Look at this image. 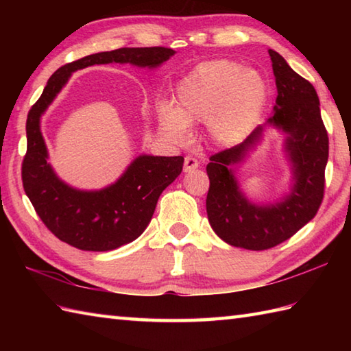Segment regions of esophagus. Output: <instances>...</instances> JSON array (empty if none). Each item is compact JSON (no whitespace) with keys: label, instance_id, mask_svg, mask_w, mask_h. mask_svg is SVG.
Returning a JSON list of instances; mask_svg holds the SVG:
<instances>
[{"label":"esophagus","instance_id":"34e87169","mask_svg":"<svg viewBox=\"0 0 351 351\" xmlns=\"http://www.w3.org/2000/svg\"><path fill=\"white\" fill-rule=\"evenodd\" d=\"M197 167H199V162H197V160L195 158V156H191V155L185 156V160H184V171H191V170H195Z\"/></svg>","mask_w":351,"mask_h":351}]
</instances>
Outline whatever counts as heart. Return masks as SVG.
I'll return each instance as SVG.
<instances>
[{"mask_svg": "<svg viewBox=\"0 0 351 351\" xmlns=\"http://www.w3.org/2000/svg\"><path fill=\"white\" fill-rule=\"evenodd\" d=\"M267 98V86L244 66L214 60L199 64L176 88V107L161 102L158 130L170 143L185 145L190 126L210 122L214 140L232 143L249 131Z\"/></svg>", "mask_w": 351, "mask_h": 351, "instance_id": "1", "label": "heart"}]
</instances>
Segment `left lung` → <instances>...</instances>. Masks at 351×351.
I'll list each match as a JSON object with an SVG mask.
<instances>
[{
    "mask_svg": "<svg viewBox=\"0 0 351 351\" xmlns=\"http://www.w3.org/2000/svg\"><path fill=\"white\" fill-rule=\"evenodd\" d=\"M278 87V98L267 123L287 134L286 148L293 166V187L278 204L256 206L245 198L230 166L262 136L258 126L243 143L210 156L206 173L210 190L206 214L223 241L247 250L271 249L315 217L324 196V170L329 158V137L319 113V99L308 80L289 68L278 52L268 49Z\"/></svg>",
    "mask_w": 351,
    "mask_h": 351,
    "instance_id": "obj_1",
    "label": "left lung"
}]
</instances>
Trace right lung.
Instances as JSON below:
<instances>
[{
  "instance_id": "obj_1",
  "label": "right lung",
  "mask_w": 351,
  "mask_h": 351,
  "mask_svg": "<svg viewBox=\"0 0 351 351\" xmlns=\"http://www.w3.org/2000/svg\"><path fill=\"white\" fill-rule=\"evenodd\" d=\"M175 54L171 48H119L80 58L57 69L27 117V154L22 161L25 195L58 240L80 250L107 252L136 240L151 221L162 190L182 171L184 156L140 155L119 180L98 191L69 187L48 162L40 117L72 72L93 64L130 63L156 68Z\"/></svg>"
}]
</instances>
